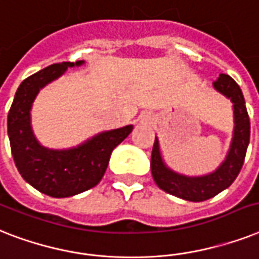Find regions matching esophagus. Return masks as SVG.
Returning <instances> with one entry per match:
<instances>
[{
  "label": "esophagus",
  "instance_id": "1",
  "mask_svg": "<svg viewBox=\"0 0 259 259\" xmlns=\"http://www.w3.org/2000/svg\"><path fill=\"white\" fill-rule=\"evenodd\" d=\"M139 121L142 124H152L154 119H152V116H151L150 113H143L142 116H140Z\"/></svg>",
  "mask_w": 259,
  "mask_h": 259
}]
</instances>
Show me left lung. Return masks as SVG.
Segmentation results:
<instances>
[{"instance_id":"obj_1","label":"left lung","mask_w":259,"mask_h":259,"mask_svg":"<svg viewBox=\"0 0 259 259\" xmlns=\"http://www.w3.org/2000/svg\"><path fill=\"white\" fill-rule=\"evenodd\" d=\"M215 91L230 99L234 109V134L226 159L218 168L202 177H187L168 168L163 162L159 140L155 138L151 154V172L155 183L163 191L190 202H203L215 196L235 181L245 162L250 142V119L241 88L229 74H219L214 81Z\"/></svg>"}]
</instances>
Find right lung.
I'll use <instances>...</instances> for the list:
<instances>
[{
    "mask_svg": "<svg viewBox=\"0 0 259 259\" xmlns=\"http://www.w3.org/2000/svg\"><path fill=\"white\" fill-rule=\"evenodd\" d=\"M84 61L53 64L20 84L8 115V135L18 172L45 195L67 198L84 192L101 181L113 148L132 132V125L97 134L69 150H49L38 143L30 125V109L41 88L68 68Z\"/></svg>",
    "mask_w": 259,
    "mask_h": 259,
    "instance_id": "obj_1",
    "label": "right lung"
}]
</instances>
